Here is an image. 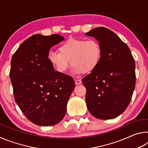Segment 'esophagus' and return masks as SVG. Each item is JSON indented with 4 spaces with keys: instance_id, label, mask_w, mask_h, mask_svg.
I'll return each instance as SVG.
<instances>
[{
    "instance_id": "1",
    "label": "esophagus",
    "mask_w": 148,
    "mask_h": 148,
    "mask_svg": "<svg viewBox=\"0 0 148 148\" xmlns=\"http://www.w3.org/2000/svg\"><path fill=\"white\" fill-rule=\"evenodd\" d=\"M75 84L76 85H79L82 84V81L80 79H75Z\"/></svg>"
}]
</instances>
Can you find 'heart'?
Returning <instances> with one entry per match:
<instances>
[{"label":"heart","instance_id":"heart-1","mask_svg":"<svg viewBox=\"0 0 148 148\" xmlns=\"http://www.w3.org/2000/svg\"><path fill=\"white\" fill-rule=\"evenodd\" d=\"M59 51L49 52L47 59L59 72L64 73L71 64L76 74L94 71L101 61V47L93 39L69 38L59 47Z\"/></svg>","mask_w":148,"mask_h":148}]
</instances>
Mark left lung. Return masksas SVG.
Listing matches in <instances>:
<instances>
[{
	"instance_id": "left-lung-1",
	"label": "left lung",
	"mask_w": 148,
	"mask_h": 148,
	"mask_svg": "<svg viewBox=\"0 0 148 148\" xmlns=\"http://www.w3.org/2000/svg\"><path fill=\"white\" fill-rule=\"evenodd\" d=\"M86 34L94 37L101 47L98 66L82 79L87 108L97 119L116 118L129 106L133 94L134 58L128 46L108 29L97 27Z\"/></svg>"
}]
</instances>
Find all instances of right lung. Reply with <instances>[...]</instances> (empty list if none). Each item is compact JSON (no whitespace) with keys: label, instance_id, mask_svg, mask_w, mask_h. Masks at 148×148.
<instances>
[{"label":"right lung","instance_id":"obj_1","mask_svg":"<svg viewBox=\"0 0 148 148\" xmlns=\"http://www.w3.org/2000/svg\"><path fill=\"white\" fill-rule=\"evenodd\" d=\"M64 38L59 34H34L14 53L10 72L14 99L34 124L51 126L63 119L74 89L73 78L55 71L47 56Z\"/></svg>","mask_w":148,"mask_h":148}]
</instances>
